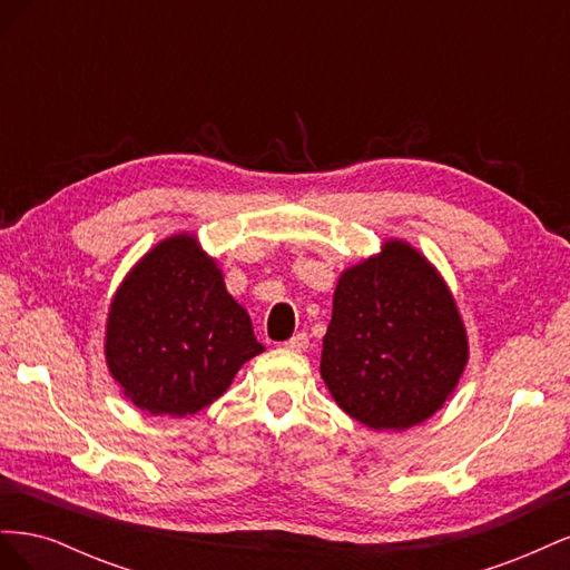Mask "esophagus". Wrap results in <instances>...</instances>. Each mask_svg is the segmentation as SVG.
Wrapping results in <instances>:
<instances>
[{
	"label": "esophagus",
	"instance_id": "esophagus-1",
	"mask_svg": "<svg viewBox=\"0 0 570 570\" xmlns=\"http://www.w3.org/2000/svg\"><path fill=\"white\" fill-rule=\"evenodd\" d=\"M283 347L289 352H304L308 347V335L306 333H297L295 337H289L287 342H283Z\"/></svg>",
	"mask_w": 570,
	"mask_h": 570
}]
</instances>
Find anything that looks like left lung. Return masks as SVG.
<instances>
[{"label":"left lung","instance_id":"1","mask_svg":"<svg viewBox=\"0 0 570 570\" xmlns=\"http://www.w3.org/2000/svg\"><path fill=\"white\" fill-rule=\"evenodd\" d=\"M465 361L456 302L421 252L390 239L340 275L321 377L352 419L373 430L423 423L454 392Z\"/></svg>","mask_w":570,"mask_h":570}]
</instances>
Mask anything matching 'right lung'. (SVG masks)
Listing matches in <instances>:
<instances>
[{
	"instance_id": "add662e5",
	"label": "right lung",
	"mask_w": 570,
	"mask_h": 570,
	"mask_svg": "<svg viewBox=\"0 0 570 570\" xmlns=\"http://www.w3.org/2000/svg\"><path fill=\"white\" fill-rule=\"evenodd\" d=\"M105 352L114 381L137 409L193 416L228 390L264 344L214 258L193 235H174L120 283Z\"/></svg>"
}]
</instances>
